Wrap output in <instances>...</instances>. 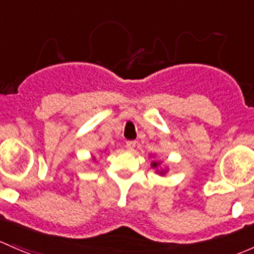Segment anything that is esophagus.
<instances>
[{
  "label": "esophagus",
  "mask_w": 254,
  "mask_h": 254,
  "mask_svg": "<svg viewBox=\"0 0 254 254\" xmlns=\"http://www.w3.org/2000/svg\"><path fill=\"white\" fill-rule=\"evenodd\" d=\"M135 146H136L135 141H127V143H125V147H127V151H134Z\"/></svg>",
  "instance_id": "34e87169"
}]
</instances>
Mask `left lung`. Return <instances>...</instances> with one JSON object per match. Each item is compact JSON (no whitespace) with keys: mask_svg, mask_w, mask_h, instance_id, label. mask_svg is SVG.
<instances>
[{"mask_svg":"<svg viewBox=\"0 0 254 254\" xmlns=\"http://www.w3.org/2000/svg\"><path fill=\"white\" fill-rule=\"evenodd\" d=\"M157 165H158V163H156V162L152 163V167H157ZM161 173H162V172H161Z\"/></svg>","mask_w":254,"mask_h":254,"instance_id":"8db88e82","label":"left lung"}]
</instances>
